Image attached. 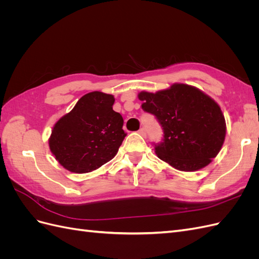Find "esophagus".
<instances>
[{"label":"esophagus","instance_id":"34e87169","mask_svg":"<svg viewBox=\"0 0 259 259\" xmlns=\"http://www.w3.org/2000/svg\"><path fill=\"white\" fill-rule=\"evenodd\" d=\"M138 133L142 136H144V137H146V135H147V131H146V128L145 127H143V128H140L139 131H138Z\"/></svg>","mask_w":259,"mask_h":259}]
</instances>
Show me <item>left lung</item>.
Here are the masks:
<instances>
[{
	"label": "left lung",
	"instance_id": "obj_1",
	"mask_svg": "<svg viewBox=\"0 0 259 259\" xmlns=\"http://www.w3.org/2000/svg\"><path fill=\"white\" fill-rule=\"evenodd\" d=\"M143 109L164 132L155 145L158 158L178 170L195 171L211 162L226 137V121L216 101L194 86L175 83L155 93L140 92Z\"/></svg>",
	"mask_w": 259,
	"mask_h": 259
}]
</instances>
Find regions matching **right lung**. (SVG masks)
Instances as JSON below:
<instances>
[{
    "mask_svg": "<svg viewBox=\"0 0 259 259\" xmlns=\"http://www.w3.org/2000/svg\"><path fill=\"white\" fill-rule=\"evenodd\" d=\"M113 95L91 92L55 123L49 146L60 165L84 174L114 158L126 134L123 117L113 110Z\"/></svg>",
    "mask_w": 259,
    "mask_h": 259,
    "instance_id": "1",
    "label": "right lung"
}]
</instances>
